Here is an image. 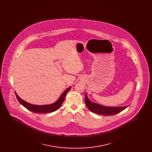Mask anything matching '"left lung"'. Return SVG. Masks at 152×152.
<instances>
[{
	"label": "left lung",
	"mask_w": 152,
	"mask_h": 152,
	"mask_svg": "<svg viewBox=\"0 0 152 152\" xmlns=\"http://www.w3.org/2000/svg\"><path fill=\"white\" fill-rule=\"evenodd\" d=\"M85 102L86 104L87 107L91 112L97 114L105 115V116L116 115L128 107V106L118 107H104L100 104H98L90 101L87 97V94H86V96H85Z\"/></svg>",
	"instance_id": "left-lung-1"
}]
</instances>
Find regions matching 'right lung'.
<instances>
[{"label": "right lung", "instance_id": "obj_1", "mask_svg": "<svg viewBox=\"0 0 152 152\" xmlns=\"http://www.w3.org/2000/svg\"><path fill=\"white\" fill-rule=\"evenodd\" d=\"M71 88V87L68 88L63 93V94L60 96L59 99L55 102L50 104V105H33V104H29L26 101L23 100L18 96V95L16 94V92H15V95H16V98L19 102L22 104L23 106H24L28 110H29L31 112H33L34 113H50V112L56 111L61 107L63 102H64L66 94L69 92Z\"/></svg>", "mask_w": 152, "mask_h": 152}]
</instances>
